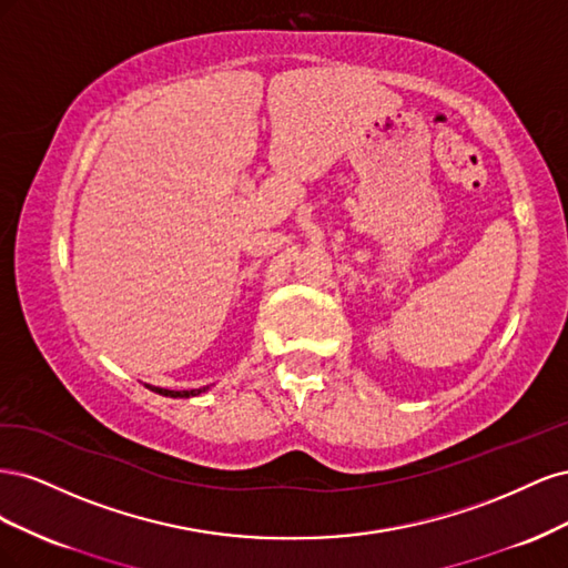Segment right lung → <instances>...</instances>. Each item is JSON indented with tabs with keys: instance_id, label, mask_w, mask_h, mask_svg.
<instances>
[{
	"instance_id": "right-lung-1",
	"label": "right lung",
	"mask_w": 568,
	"mask_h": 568,
	"mask_svg": "<svg viewBox=\"0 0 568 568\" xmlns=\"http://www.w3.org/2000/svg\"><path fill=\"white\" fill-rule=\"evenodd\" d=\"M146 388H151L153 393H159V395H165V398H194V395L205 393V390H209L211 386L192 388V390H170V388H159V386H149V384H146Z\"/></svg>"
}]
</instances>
